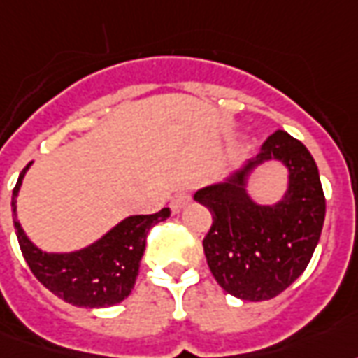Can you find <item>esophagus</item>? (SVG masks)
Instances as JSON below:
<instances>
[{
    "instance_id": "obj_1",
    "label": "esophagus",
    "mask_w": 358,
    "mask_h": 358,
    "mask_svg": "<svg viewBox=\"0 0 358 358\" xmlns=\"http://www.w3.org/2000/svg\"><path fill=\"white\" fill-rule=\"evenodd\" d=\"M189 204H190V194L189 192H185V190L177 192L176 196L171 198V202H169V206H171L173 213H179V211L185 210V208H187Z\"/></svg>"
}]
</instances>
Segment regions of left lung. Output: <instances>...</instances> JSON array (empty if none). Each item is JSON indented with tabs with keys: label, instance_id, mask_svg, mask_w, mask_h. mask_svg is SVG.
Returning <instances> with one entry per match:
<instances>
[{
	"label": "left lung",
	"instance_id": "8db88e82",
	"mask_svg": "<svg viewBox=\"0 0 358 358\" xmlns=\"http://www.w3.org/2000/svg\"><path fill=\"white\" fill-rule=\"evenodd\" d=\"M268 159L289 169V190L273 206L255 205L245 190L251 171ZM194 200L213 223L204 238L211 275L227 294L246 301L278 296L303 273L318 244L326 200L311 152L282 129L263 143L259 154L223 182L200 189Z\"/></svg>",
	"mask_w": 358,
	"mask_h": 358
}]
</instances>
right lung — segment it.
Listing matches in <instances>:
<instances>
[{
	"label": "right lung",
	"mask_w": 358,
	"mask_h": 358,
	"mask_svg": "<svg viewBox=\"0 0 358 358\" xmlns=\"http://www.w3.org/2000/svg\"><path fill=\"white\" fill-rule=\"evenodd\" d=\"M30 164L13 189L11 210L18 244L34 276L55 296L76 307H110L131 294L145 254L147 234L169 217V208L152 215H129L91 246L70 254H47L26 236L17 219V196Z\"/></svg>",
	"instance_id": "obj_1"
}]
</instances>
